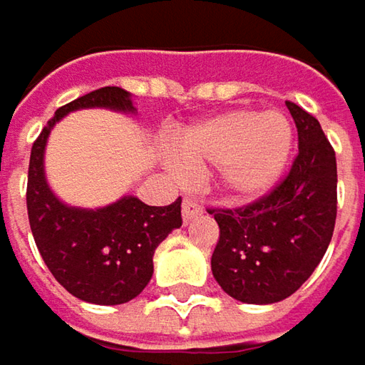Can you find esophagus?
<instances>
[{"mask_svg": "<svg viewBox=\"0 0 365 365\" xmlns=\"http://www.w3.org/2000/svg\"><path fill=\"white\" fill-rule=\"evenodd\" d=\"M199 214H201V205L197 203L195 199L187 197V199L182 201V220L191 222L193 218H197Z\"/></svg>", "mask_w": 365, "mask_h": 365, "instance_id": "esophagus-1", "label": "esophagus"}]
</instances>
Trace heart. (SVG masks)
<instances>
[{"label": "heart", "instance_id": "heart-1", "mask_svg": "<svg viewBox=\"0 0 365 365\" xmlns=\"http://www.w3.org/2000/svg\"><path fill=\"white\" fill-rule=\"evenodd\" d=\"M291 124L278 112L232 110L187 128L174 141L185 168L220 170L222 187L232 197L253 199L272 189L289 162Z\"/></svg>", "mask_w": 365, "mask_h": 365}]
</instances>
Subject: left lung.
<instances>
[{"label":"left lung","mask_w":365,"mask_h":365,"mask_svg":"<svg viewBox=\"0 0 365 365\" xmlns=\"http://www.w3.org/2000/svg\"><path fill=\"white\" fill-rule=\"evenodd\" d=\"M299 151L270 193L241 207H210L220 237L212 272L243 303L293 295L324 257L336 220V158L320 122L293 101Z\"/></svg>","instance_id":"8db88e82"}]
</instances>
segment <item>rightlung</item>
I'll use <instances>...</instances> for the list:
<instances>
[{
	"label": "right lung",
	"instance_id": "add662e5",
	"mask_svg": "<svg viewBox=\"0 0 365 365\" xmlns=\"http://www.w3.org/2000/svg\"><path fill=\"white\" fill-rule=\"evenodd\" d=\"M81 108L133 112L130 93L101 87L62 106L31 149L26 210L41 257L53 278L74 297L118 305L135 299L151 280L153 253L174 228L182 226L178 197L158 207L137 197H122L101 210L68 207L47 187L43 151L53 124Z\"/></svg>",
	"mask_w": 365,
	"mask_h": 365
}]
</instances>
